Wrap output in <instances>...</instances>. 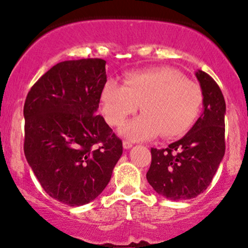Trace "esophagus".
<instances>
[{"mask_svg":"<svg viewBox=\"0 0 248 248\" xmlns=\"http://www.w3.org/2000/svg\"><path fill=\"white\" fill-rule=\"evenodd\" d=\"M122 144H124V149H129V148H132V147H133V143H132V142L128 141V140H124V143H122Z\"/></svg>","mask_w":248,"mask_h":248,"instance_id":"1","label":"esophagus"}]
</instances>
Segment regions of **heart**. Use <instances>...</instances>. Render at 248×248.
Listing matches in <instances>:
<instances>
[{"mask_svg":"<svg viewBox=\"0 0 248 248\" xmlns=\"http://www.w3.org/2000/svg\"><path fill=\"white\" fill-rule=\"evenodd\" d=\"M101 107L110 126H120L141 105L143 114L127 122L121 134L132 141L152 140L162 134L186 133L201 110L203 94L197 82L169 67L133 71L124 85L108 80L101 91Z\"/></svg>","mask_w":248,"mask_h":248,"instance_id":"b5f03b06","label":"heart"}]
</instances>
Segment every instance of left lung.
I'll use <instances>...</instances> for the list:
<instances>
[{"label": "left lung", "instance_id": "obj_1", "mask_svg": "<svg viewBox=\"0 0 248 248\" xmlns=\"http://www.w3.org/2000/svg\"><path fill=\"white\" fill-rule=\"evenodd\" d=\"M203 94V113L181 140L166 149L152 148L147 179L158 195L186 201L204 192L225 154V105L218 84L203 71L196 72Z\"/></svg>", "mask_w": 248, "mask_h": 248}]
</instances>
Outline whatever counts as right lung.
<instances>
[{
    "label": "right lung",
    "instance_id": "1",
    "mask_svg": "<svg viewBox=\"0 0 248 248\" xmlns=\"http://www.w3.org/2000/svg\"><path fill=\"white\" fill-rule=\"evenodd\" d=\"M105 66L100 58L58 62L25 99V157L45 192L70 206L98 197L122 155V141L96 115Z\"/></svg>",
    "mask_w": 248,
    "mask_h": 248
}]
</instances>
